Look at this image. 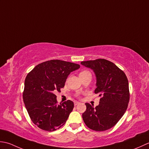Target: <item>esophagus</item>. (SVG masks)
Masks as SVG:
<instances>
[{
	"label": "esophagus",
	"instance_id": "esophagus-1",
	"mask_svg": "<svg viewBox=\"0 0 149 149\" xmlns=\"http://www.w3.org/2000/svg\"><path fill=\"white\" fill-rule=\"evenodd\" d=\"M79 104H80V103H79L78 102H74V105H75V106H77V105H78Z\"/></svg>",
	"mask_w": 149,
	"mask_h": 149
}]
</instances>
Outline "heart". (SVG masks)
Wrapping results in <instances>:
<instances>
[{"label": "heart", "instance_id": "b5f03b06", "mask_svg": "<svg viewBox=\"0 0 149 149\" xmlns=\"http://www.w3.org/2000/svg\"><path fill=\"white\" fill-rule=\"evenodd\" d=\"M89 73H90V72H89V71H81L80 72V74H79V76H83V75H85V74H89Z\"/></svg>", "mask_w": 149, "mask_h": 149}]
</instances>
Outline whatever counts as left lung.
I'll use <instances>...</instances> for the list:
<instances>
[{
	"instance_id": "left-lung-1",
	"label": "left lung",
	"mask_w": 149,
	"mask_h": 149,
	"mask_svg": "<svg viewBox=\"0 0 149 149\" xmlns=\"http://www.w3.org/2000/svg\"><path fill=\"white\" fill-rule=\"evenodd\" d=\"M81 64L95 72L97 86L95 93L100 97L96 107L86 103L82 118L89 129L104 131L116 125L125 113L130 99L128 79L125 72L107 60H88Z\"/></svg>"
}]
</instances>
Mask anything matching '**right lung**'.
<instances>
[{"instance_id":"add662e5","label":"right lung","mask_w":149,"mask_h":149,"mask_svg":"<svg viewBox=\"0 0 149 149\" xmlns=\"http://www.w3.org/2000/svg\"><path fill=\"white\" fill-rule=\"evenodd\" d=\"M77 63L51 60L39 63L26 76L23 100L33 123L46 131H54L65 123L74 103L67 100L58 104L54 93L60 92L71 72L80 68Z\"/></svg>"}]
</instances>
